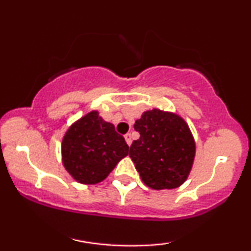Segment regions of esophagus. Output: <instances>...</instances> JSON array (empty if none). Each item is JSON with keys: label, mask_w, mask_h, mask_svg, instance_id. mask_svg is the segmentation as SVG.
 Listing matches in <instances>:
<instances>
[{"label": "esophagus", "mask_w": 251, "mask_h": 251, "mask_svg": "<svg viewBox=\"0 0 251 251\" xmlns=\"http://www.w3.org/2000/svg\"><path fill=\"white\" fill-rule=\"evenodd\" d=\"M125 140H126V143H127L128 146L131 145V143H132V135H131V133L125 134Z\"/></svg>", "instance_id": "1"}]
</instances>
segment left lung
Wrapping results in <instances>:
<instances>
[{"instance_id":"left-lung-1","label":"left lung","mask_w":251,"mask_h":251,"mask_svg":"<svg viewBox=\"0 0 251 251\" xmlns=\"http://www.w3.org/2000/svg\"><path fill=\"white\" fill-rule=\"evenodd\" d=\"M140 138L129 157L149 188L175 189L186 180L194 164L196 144L188 124L171 112L153 108L134 124Z\"/></svg>"}]
</instances>
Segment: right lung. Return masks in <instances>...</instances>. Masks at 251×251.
Wrapping results in <instances>:
<instances>
[{
  "instance_id": "1",
  "label": "right lung",
  "mask_w": 251,
  "mask_h": 251,
  "mask_svg": "<svg viewBox=\"0 0 251 251\" xmlns=\"http://www.w3.org/2000/svg\"><path fill=\"white\" fill-rule=\"evenodd\" d=\"M61 152L63 166L74 179L81 184H97L128 154V145L113 124L92 111L67 129Z\"/></svg>"
}]
</instances>
